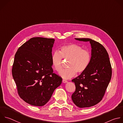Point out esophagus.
Listing matches in <instances>:
<instances>
[{"mask_svg": "<svg viewBox=\"0 0 123 123\" xmlns=\"http://www.w3.org/2000/svg\"><path fill=\"white\" fill-rule=\"evenodd\" d=\"M62 82L63 83H66L68 82V81L67 80H62Z\"/></svg>", "mask_w": 123, "mask_h": 123, "instance_id": "34e87169", "label": "esophagus"}]
</instances>
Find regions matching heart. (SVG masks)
<instances>
[{"label":"heart","mask_w":123,"mask_h":123,"mask_svg":"<svg viewBox=\"0 0 123 123\" xmlns=\"http://www.w3.org/2000/svg\"><path fill=\"white\" fill-rule=\"evenodd\" d=\"M69 59L68 68L62 70L60 75L64 79L73 77L77 73L81 74L88 68L91 60L90 52L76 44L65 45L60 48L59 52L55 51L52 56V63L55 69L59 72L62 68V59Z\"/></svg>","instance_id":"obj_1"}]
</instances>
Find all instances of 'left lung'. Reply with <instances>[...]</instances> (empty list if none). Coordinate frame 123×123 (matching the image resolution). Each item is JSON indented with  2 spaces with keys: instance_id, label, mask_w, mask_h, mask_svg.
<instances>
[{
  "instance_id": "left-lung-1",
  "label": "left lung",
  "mask_w": 123,
  "mask_h": 123,
  "mask_svg": "<svg viewBox=\"0 0 123 123\" xmlns=\"http://www.w3.org/2000/svg\"><path fill=\"white\" fill-rule=\"evenodd\" d=\"M75 39L89 42L92 48L88 68L72 80L76 87L71 96L73 102L79 108H87L97 104L102 99L111 78L112 68L108 54L102 44L90 38Z\"/></svg>"
}]
</instances>
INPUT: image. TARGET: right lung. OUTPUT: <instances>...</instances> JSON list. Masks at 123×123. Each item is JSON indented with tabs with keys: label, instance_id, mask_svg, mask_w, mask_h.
Masks as SVG:
<instances>
[{
	"label": "right lung",
	"instance_id": "1",
	"mask_svg": "<svg viewBox=\"0 0 123 123\" xmlns=\"http://www.w3.org/2000/svg\"><path fill=\"white\" fill-rule=\"evenodd\" d=\"M54 38H30L16 52L12 74L20 97L35 106H43L51 98L62 79L52 67Z\"/></svg>",
	"mask_w": 123,
	"mask_h": 123
}]
</instances>
